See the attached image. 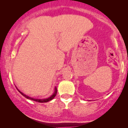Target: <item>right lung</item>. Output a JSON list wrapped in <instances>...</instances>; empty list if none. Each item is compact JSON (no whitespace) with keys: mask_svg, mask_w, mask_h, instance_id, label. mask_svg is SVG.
<instances>
[{"mask_svg":"<svg viewBox=\"0 0 128 128\" xmlns=\"http://www.w3.org/2000/svg\"><path fill=\"white\" fill-rule=\"evenodd\" d=\"M19 92L20 93V94H22V95H23V96H24V97L28 99H30V100H33V101H35V102H40V103H45V102H48L50 101V100H52V99L54 98L56 96V94H57V88L56 87H55V90H54V92L53 93V94H52V95H51V96H50V97H48V98H44V99H36V98H32V97H30V96H27V95H24V94H23L22 92H21L20 91V90H18Z\"/></svg>","mask_w":128,"mask_h":128,"instance_id":"obj_1","label":"right lung"}]
</instances>
